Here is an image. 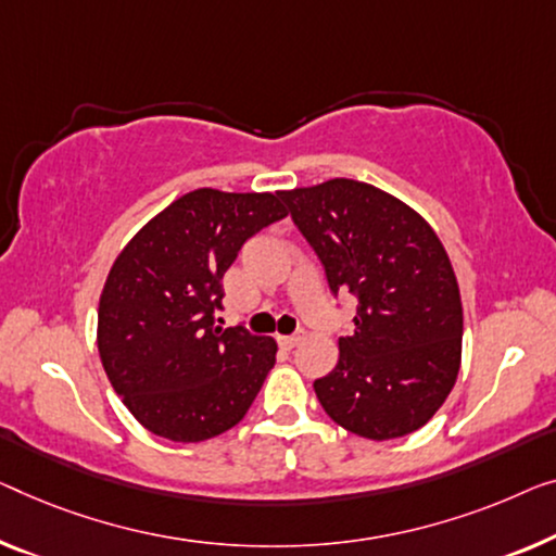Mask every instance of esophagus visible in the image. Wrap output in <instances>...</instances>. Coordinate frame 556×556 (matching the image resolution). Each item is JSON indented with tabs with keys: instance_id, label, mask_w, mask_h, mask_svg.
Segmentation results:
<instances>
[{
	"instance_id": "1",
	"label": "esophagus",
	"mask_w": 556,
	"mask_h": 556,
	"mask_svg": "<svg viewBox=\"0 0 556 556\" xmlns=\"http://www.w3.org/2000/svg\"><path fill=\"white\" fill-rule=\"evenodd\" d=\"M277 339H279V344L285 346V350H294V346L302 342V334H289V337H277Z\"/></svg>"
}]
</instances>
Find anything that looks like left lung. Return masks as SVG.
Masks as SVG:
<instances>
[{
	"mask_svg": "<svg viewBox=\"0 0 556 556\" xmlns=\"http://www.w3.org/2000/svg\"><path fill=\"white\" fill-rule=\"evenodd\" d=\"M325 264L331 292L359 300L337 367L314 382L346 432H417L450 396L462 362V296L437 231L402 199L357 179L281 192Z\"/></svg>",
	"mask_w": 556,
	"mask_h": 556,
	"instance_id": "1",
	"label": "left lung"
}]
</instances>
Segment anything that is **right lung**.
I'll use <instances>...</instances> for the list:
<instances>
[{
	"label": "right lung",
	"instance_id": "obj_1",
	"mask_svg": "<svg viewBox=\"0 0 556 556\" xmlns=\"http://www.w3.org/2000/svg\"><path fill=\"white\" fill-rule=\"evenodd\" d=\"M287 217L281 192L194 189L149 219L106 275L99 359L149 432L197 444L244 419L275 367L277 342L222 329V277L256 231Z\"/></svg>",
	"mask_w": 556,
	"mask_h": 556
}]
</instances>
